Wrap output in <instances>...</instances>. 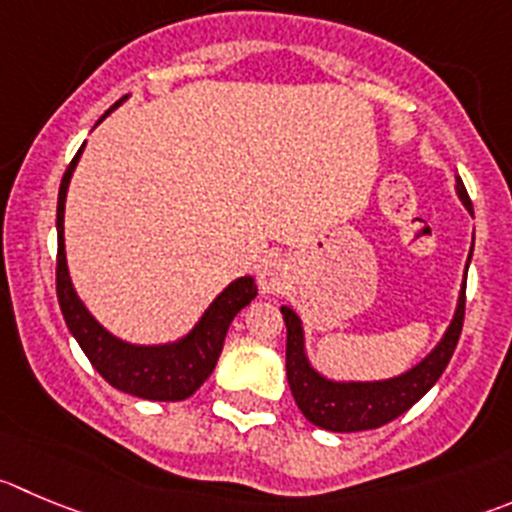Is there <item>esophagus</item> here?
I'll return each mask as SVG.
<instances>
[{"label":"esophagus","instance_id":"esophagus-1","mask_svg":"<svg viewBox=\"0 0 512 512\" xmlns=\"http://www.w3.org/2000/svg\"><path fill=\"white\" fill-rule=\"evenodd\" d=\"M291 274H294L291 259L281 256V253L269 256L259 269L261 294H281V291H286V286L291 284Z\"/></svg>","mask_w":512,"mask_h":512}]
</instances>
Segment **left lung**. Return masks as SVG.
<instances>
[{
    "label": "left lung",
    "mask_w": 512,
    "mask_h": 512,
    "mask_svg": "<svg viewBox=\"0 0 512 512\" xmlns=\"http://www.w3.org/2000/svg\"><path fill=\"white\" fill-rule=\"evenodd\" d=\"M455 191L460 196L462 206L472 213L470 196L462 186L460 175L455 178ZM470 256H467L465 274L467 266H470ZM281 314H284L286 321V377H289L291 394H294L301 415L311 425L329 432L374 430V427L392 422L394 417L405 415L442 377L462 332L465 279H462L460 296H457L455 314H452L450 326L445 329L440 342L415 367L389 379H369V382H362V379H329L309 362L301 316L291 306H281Z\"/></svg>",
    "instance_id": "obj_1"
}]
</instances>
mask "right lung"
Listing matches in <instances>:
<instances>
[{
    "instance_id": "obj_1",
    "label": "right lung",
    "mask_w": 512,
    "mask_h": 512,
    "mask_svg": "<svg viewBox=\"0 0 512 512\" xmlns=\"http://www.w3.org/2000/svg\"><path fill=\"white\" fill-rule=\"evenodd\" d=\"M125 100H128V95L120 97L97 123H102ZM82 150H85V143L77 150L72 163L67 165L60 183V196H57V301H60L65 324L85 352V357L90 359L92 367L102 374L107 384L140 399L180 402V399L191 397L211 377L218 357H221L228 326L243 306L256 299L259 289L253 284V276H241V279L231 281L208 304V309L193 324L191 332L173 339V342L133 344L115 337L113 332H107L105 326L90 314V309L82 304L75 286H72L70 269H67L65 201Z\"/></svg>"
}]
</instances>
